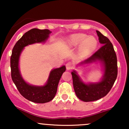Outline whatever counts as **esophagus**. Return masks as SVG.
I'll list each match as a JSON object with an SVG mask.
<instances>
[{"label": "esophagus", "mask_w": 129, "mask_h": 129, "mask_svg": "<svg viewBox=\"0 0 129 129\" xmlns=\"http://www.w3.org/2000/svg\"><path fill=\"white\" fill-rule=\"evenodd\" d=\"M73 64L72 62H68L67 63H66V68L67 70H70L73 68Z\"/></svg>", "instance_id": "1"}]
</instances>
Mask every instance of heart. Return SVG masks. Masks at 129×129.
<instances>
[{"label": "heart", "instance_id": "b5f03b06", "mask_svg": "<svg viewBox=\"0 0 129 129\" xmlns=\"http://www.w3.org/2000/svg\"><path fill=\"white\" fill-rule=\"evenodd\" d=\"M71 44L74 46L80 45V50L83 54L93 51L97 46V41L92 36L87 37L84 34H76L70 38Z\"/></svg>", "mask_w": 129, "mask_h": 129}]
</instances>
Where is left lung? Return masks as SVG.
<instances>
[{"label":"left lung","mask_w":129,"mask_h":129,"mask_svg":"<svg viewBox=\"0 0 129 129\" xmlns=\"http://www.w3.org/2000/svg\"><path fill=\"white\" fill-rule=\"evenodd\" d=\"M102 47L89 58L81 63H91L96 60L103 62L104 75L100 82L85 84L80 79L76 72H72L74 90L77 97L84 102L94 101L102 98L110 91L118 75L116 54L113 46L106 36L96 31Z\"/></svg>","instance_id":"obj_1"}]
</instances>
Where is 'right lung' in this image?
Returning <instances> with one entry per match:
<instances>
[{
    "mask_svg": "<svg viewBox=\"0 0 129 129\" xmlns=\"http://www.w3.org/2000/svg\"><path fill=\"white\" fill-rule=\"evenodd\" d=\"M49 29L33 28L28 31L16 43L10 58L11 78L19 93L26 100L36 103H45L55 96L59 82L66 68L64 66L53 70L47 83L42 87L33 86L27 84L22 78L19 69V56L25 47L35 43L45 41L51 33Z\"/></svg>",
    "mask_w": 129,
    "mask_h": 129,
    "instance_id": "1",
    "label": "right lung"
}]
</instances>
